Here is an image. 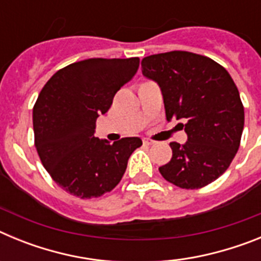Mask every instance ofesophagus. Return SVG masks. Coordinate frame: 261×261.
I'll return each instance as SVG.
<instances>
[{
  "instance_id": "34e87169",
  "label": "esophagus",
  "mask_w": 261,
  "mask_h": 261,
  "mask_svg": "<svg viewBox=\"0 0 261 261\" xmlns=\"http://www.w3.org/2000/svg\"><path fill=\"white\" fill-rule=\"evenodd\" d=\"M144 144L147 145V146H150V145L155 144V141H153V140H149V138H145V140H144Z\"/></svg>"
}]
</instances>
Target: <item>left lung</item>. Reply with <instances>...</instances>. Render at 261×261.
I'll list each match as a JSON object with an SVG mask.
<instances>
[{
  "label": "left lung",
  "mask_w": 261,
  "mask_h": 261,
  "mask_svg": "<svg viewBox=\"0 0 261 261\" xmlns=\"http://www.w3.org/2000/svg\"><path fill=\"white\" fill-rule=\"evenodd\" d=\"M142 74L159 85L166 119L183 120L188 140L171 142L172 158L159 172L186 190L208 186L229 168L239 149L244 108L234 81L212 59L186 50L151 55Z\"/></svg>",
  "instance_id": "left-lung-1"
}]
</instances>
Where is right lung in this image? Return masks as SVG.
I'll return each instance as SVG.
<instances>
[{
    "label": "right lung",
    "mask_w": 261,
    "mask_h": 261,
    "mask_svg": "<svg viewBox=\"0 0 261 261\" xmlns=\"http://www.w3.org/2000/svg\"><path fill=\"white\" fill-rule=\"evenodd\" d=\"M140 59H89L56 71L38 96L32 123L40 161L62 190L100 197L119 184L141 138L111 144L94 136L99 115L137 73Z\"/></svg>",
    "instance_id": "right-lung-1"
}]
</instances>
